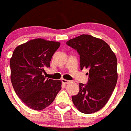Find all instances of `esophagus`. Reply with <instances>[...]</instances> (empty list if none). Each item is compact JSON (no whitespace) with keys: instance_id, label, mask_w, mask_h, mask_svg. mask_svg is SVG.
Returning <instances> with one entry per match:
<instances>
[{"instance_id":"34e87169","label":"esophagus","mask_w":131,"mask_h":131,"mask_svg":"<svg viewBox=\"0 0 131 131\" xmlns=\"http://www.w3.org/2000/svg\"><path fill=\"white\" fill-rule=\"evenodd\" d=\"M61 81H62V83L64 84V85H67V84L69 83L70 82V81H68L67 80V79H62Z\"/></svg>"}]
</instances>
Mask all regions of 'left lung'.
<instances>
[{"label":"left lung","instance_id":"1","mask_svg":"<svg viewBox=\"0 0 131 131\" xmlns=\"http://www.w3.org/2000/svg\"><path fill=\"white\" fill-rule=\"evenodd\" d=\"M67 44L80 55L81 70L89 69L87 85L79 84V93L72 96L74 105L82 113L97 112L105 105L115 89L116 56L103 40L87 34L71 39Z\"/></svg>","mask_w":131,"mask_h":131}]
</instances>
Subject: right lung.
<instances>
[{
	"mask_svg": "<svg viewBox=\"0 0 131 131\" xmlns=\"http://www.w3.org/2000/svg\"><path fill=\"white\" fill-rule=\"evenodd\" d=\"M60 45L41 38L31 39L17 46L9 61L14 90L27 107L35 111L50 105L61 89V81L45 79L42 75Z\"/></svg>",
	"mask_w": 131,
	"mask_h": 131,
	"instance_id": "right-lung-1",
	"label": "right lung"
}]
</instances>
